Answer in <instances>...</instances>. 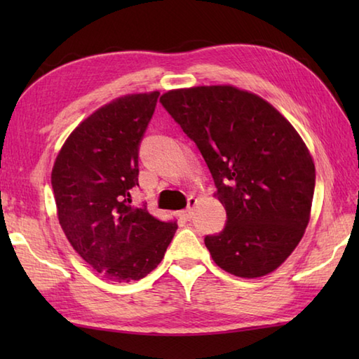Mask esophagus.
Segmentation results:
<instances>
[{
  "label": "esophagus",
  "instance_id": "34e87169",
  "mask_svg": "<svg viewBox=\"0 0 359 359\" xmlns=\"http://www.w3.org/2000/svg\"><path fill=\"white\" fill-rule=\"evenodd\" d=\"M196 203H197L196 197H189V199H188V208L179 211L177 216H179L180 219H184V220H189V219H191V217L194 216V205H196Z\"/></svg>",
  "mask_w": 359,
  "mask_h": 359
}]
</instances>
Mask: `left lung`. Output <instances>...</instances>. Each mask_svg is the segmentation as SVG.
Masks as SVG:
<instances>
[{
	"label": "left lung",
	"instance_id": "1",
	"mask_svg": "<svg viewBox=\"0 0 359 359\" xmlns=\"http://www.w3.org/2000/svg\"><path fill=\"white\" fill-rule=\"evenodd\" d=\"M160 102L202 152L226 210L224 230L205 238L212 261L248 279L276 270L310 220L307 144L274 106L231 85L172 89Z\"/></svg>",
	"mask_w": 359,
	"mask_h": 359
}]
</instances>
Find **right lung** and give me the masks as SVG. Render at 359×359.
<instances>
[{"mask_svg":"<svg viewBox=\"0 0 359 359\" xmlns=\"http://www.w3.org/2000/svg\"><path fill=\"white\" fill-rule=\"evenodd\" d=\"M160 93L128 94L98 108L67 137L52 168L57 216L74 250L106 280L147 276L177 230L131 205L139 143Z\"/></svg>","mask_w":359,"mask_h":359,"instance_id":"right-lung-1","label":"right lung"}]
</instances>
